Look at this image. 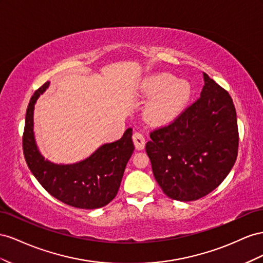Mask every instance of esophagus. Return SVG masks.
Instances as JSON below:
<instances>
[{
	"instance_id": "esophagus-1",
	"label": "esophagus",
	"mask_w": 263,
	"mask_h": 263,
	"mask_svg": "<svg viewBox=\"0 0 263 263\" xmlns=\"http://www.w3.org/2000/svg\"><path fill=\"white\" fill-rule=\"evenodd\" d=\"M133 143L134 146H136L137 149H143L145 146V139L143 137V134L140 133V132H136L133 134Z\"/></svg>"
}]
</instances>
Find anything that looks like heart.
Instances as JSON below:
<instances>
[{
	"mask_svg": "<svg viewBox=\"0 0 263 263\" xmlns=\"http://www.w3.org/2000/svg\"><path fill=\"white\" fill-rule=\"evenodd\" d=\"M142 92L153 97L145 108V117L153 123H164L174 119L189 101L192 89L186 80L176 79L167 72L155 73L141 84Z\"/></svg>",
	"mask_w": 263,
	"mask_h": 263,
	"instance_id": "1",
	"label": "heart"
}]
</instances>
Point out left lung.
<instances>
[{
    "label": "left lung",
    "mask_w": 263,
    "mask_h": 263,
    "mask_svg": "<svg viewBox=\"0 0 263 263\" xmlns=\"http://www.w3.org/2000/svg\"><path fill=\"white\" fill-rule=\"evenodd\" d=\"M200 97L170 124L149 133L153 174L172 199L192 201L218 187L237 160L239 133L228 91L204 72Z\"/></svg>",
    "instance_id": "8db88e82"
}]
</instances>
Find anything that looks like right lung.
I'll return each instance as SVG.
<instances>
[{"label":"right lung","mask_w":263,"mask_h":263,"mask_svg":"<svg viewBox=\"0 0 263 263\" xmlns=\"http://www.w3.org/2000/svg\"><path fill=\"white\" fill-rule=\"evenodd\" d=\"M49 82L36 90L26 110L23 133V152L28 168L51 196L65 204L96 209L108 205L119 191L127 161L134 151L132 129L112 143L100 146L88 159L63 165L45 160L36 146L33 132L34 106Z\"/></svg>","instance_id":"1"}]
</instances>
